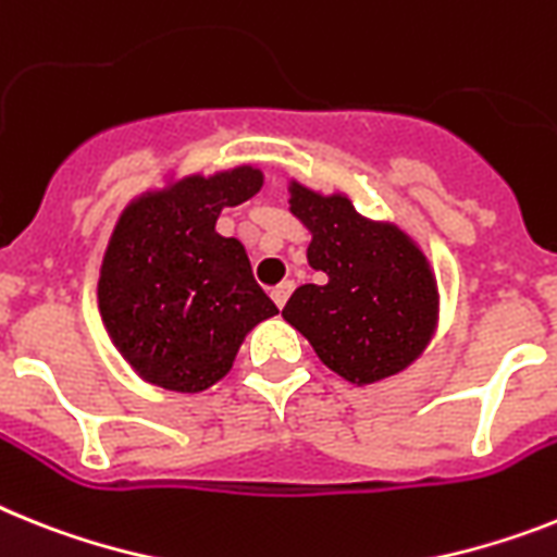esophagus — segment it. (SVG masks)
I'll return each instance as SVG.
<instances>
[{
    "label": "esophagus",
    "instance_id": "1",
    "mask_svg": "<svg viewBox=\"0 0 557 557\" xmlns=\"http://www.w3.org/2000/svg\"><path fill=\"white\" fill-rule=\"evenodd\" d=\"M292 288H294L292 280H283V283H280V286L271 288V300L277 302V308L286 306V300H288V294H292Z\"/></svg>",
    "mask_w": 557,
    "mask_h": 557
}]
</instances>
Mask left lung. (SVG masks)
Wrapping results in <instances>:
<instances>
[{
	"instance_id": "obj_1",
	"label": "left lung",
	"mask_w": 557,
	"mask_h": 557,
	"mask_svg": "<svg viewBox=\"0 0 557 557\" xmlns=\"http://www.w3.org/2000/svg\"><path fill=\"white\" fill-rule=\"evenodd\" d=\"M292 212L311 232L308 263L322 286L292 294L283 317L317 357L357 385L408 368L436 329V280L405 232L354 212L345 195L292 184Z\"/></svg>"
}]
</instances>
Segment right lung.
I'll return each instance as SVG.
<instances>
[{
    "mask_svg": "<svg viewBox=\"0 0 557 557\" xmlns=\"http://www.w3.org/2000/svg\"><path fill=\"white\" fill-rule=\"evenodd\" d=\"M263 186L255 166L189 175L133 200L107 246L98 308L121 357L147 382L198 394L223 380L243 336L277 306L243 243L214 232L221 209Z\"/></svg>",
    "mask_w": 557,
    "mask_h": 557,
    "instance_id": "right-lung-1",
    "label": "right lung"
}]
</instances>
